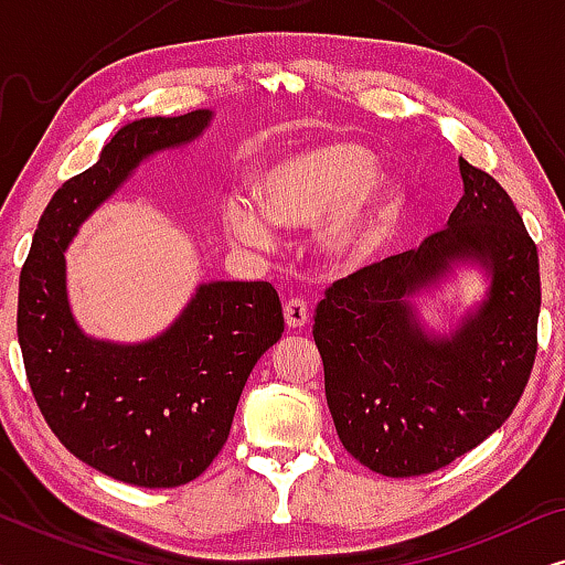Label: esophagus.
I'll use <instances>...</instances> for the list:
<instances>
[{
  "label": "esophagus",
  "mask_w": 565,
  "mask_h": 565,
  "mask_svg": "<svg viewBox=\"0 0 565 565\" xmlns=\"http://www.w3.org/2000/svg\"><path fill=\"white\" fill-rule=\"evenodd\" d=\"M285 321H288L290 329H300L308 323V303L303 298H290L285 303Z\"/></svg>",
  "instance_id": "esophagus-1"
}]
</instances>
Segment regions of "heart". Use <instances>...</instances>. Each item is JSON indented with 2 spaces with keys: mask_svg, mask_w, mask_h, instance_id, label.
<instances>
[{
  "mask_svg": "<svg viewBox=\"0 0 565 565\" xmlns=\"http://www.w3.org/2000/svg\"><path fill=\"white\" fill-rule=\"evenodd\" d=\"M259 204L234 198L223 221L238 242L267 246L273 224L303 228L331 212L321 231V249L337 265H360L385 244L404 211V190L377 174L367 149L344 141H321L285 151L259 174Z\"/></svg>",
  "mask_w": 565,
  "mask_h": 565,
  "instance_id": "heart-1",
  "label": "heart"
}]
</instances>
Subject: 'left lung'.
Returning a JSON list of instances; mask_svg holds the SVG:
<instances>
[{
    "label": "left lung",
    "instance_id": "left-lung-1",
    "mask_svg": "<svg viewBox=\"0 0 565 565\" xmlns=\"http://www.w3.org/2000/svg\"><path fill=\"white\" fill-rule=\"evenodd\" d=\"M462 192L443 231L329 285L313 339L344 450L375 473L450 466L520 404L537 354V246L507 190L460 157ZM490 267L492 290L450 340H427L405 298L452 260Z\"/></svg>",
    "mask_w": 565,
    "mask_h": 565
}]
</instances>
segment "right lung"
Returning a JSON list of instances; mask_svg holds the SVG:
<instances>
[{"label":"right lung","mask_w":565,"mask_h":565,"mask_svg":"<svg viewBox=\"0 0 565 565\" xmlns=\"http://www.w3.org/2000/svg\"><path fill=\"white\" fill-rule=\"evenodd\" d=\"M207 122L211 113L195 110L120 128L51 198L20 273L18 339L43 419L82 462L143 489L192 481L226 445L246 377L285 331L280 296L269 282H207L161 337L107 344L68 313L64 249L138 161Z\"/></svg>","instance_id":"obj_1"}]
</instances>
